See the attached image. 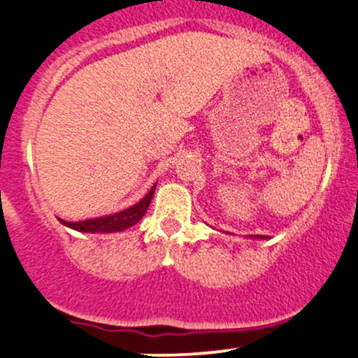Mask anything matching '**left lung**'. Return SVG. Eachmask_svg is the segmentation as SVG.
<instances>
[{"label": "left lung", "instance_id": "obj_1", "mask_svg": "<svg viewBox=\"0 0 358 358\" xmlns=\"http://www.w3.org/2000/svg\"><path fill=\"white\" fill-rule=\"evenodd\" d=\"M258 238H260V236H258Z\"/></svg>", "mask_w": 358, "mask_h": 358}]
</instances>
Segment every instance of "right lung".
Wrapping results in <instances>:
<instances>
[{
  "label": "right lung",
  "instance_id": "add662e5",
  "mask_svg": "<svg viewBox=\"0 0 358 358\" xmlns=\"http://www.w3.org/2000/svg\"><path fill=\"white\" fill-rule=\"evenodd\" d=\"M156 185L149 190V194L141 200L139 203L132 206L131 209H125L122 212H117V214L105 215V217H96V219H86V221L80 222H68L61 221L64 226L71 227V229L83 231V233H117V231H124L127 227L134 226L143 219V215L146 214L149 203H151L152 195H155Z\"/></svg>",
  "mask_w": 358,
  "mask_h": 358
}]
</instances>
